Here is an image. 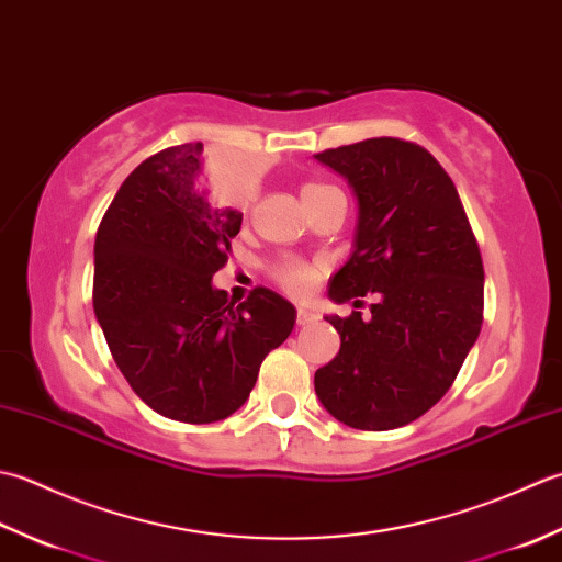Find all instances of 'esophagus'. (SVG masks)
<instances>
[{
  "label": "esophagus",
  "instance_id": "34e87169",
  "mask_svg": "<svg viewBox=\"0 0 562 562\" xmlns=\"http://www.w3.org/2000/svg\"><path fill=\"white\" fill-rule=\"evenodd\" d=\"M315 319H317V313L311 311V307H297V317H295L297 325H311Z\"/></svg>",
  "mask_w": 562,
  "mask_h": 562
}]
</instances>
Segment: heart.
Segmentation results:
<instances>
[{
    "label": "heart",
    "mask_w": 562,
    "mask_h": 562,
    "mask_svg": "<svg viewBox=\"0 0 562 562\" xmlns=\"http://www.w3.org/2000/svg\"><path fill=\"white\" fill-rule=\"evenodd\" d=\"M327 191H335V187L319 184V181H307V184L301 187L303 203L323 196ZM273 277H277L281 289H285L289 293H305L315 281V271L301 259H285L277 267V271H273Z\"/></svg>",
    "instance_id": "1"
}]
</instances>
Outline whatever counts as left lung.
I'll use <instances>...</instances> for the list:
<instances>
[{"label": "left lung", "mask_w": 562, "mask_h": 562, "mask_svg": "<svg viewBox=\"0 0 562 562\" xmlns=\"http://www.w3.org/2000/svg\"><path fill=\"white\" fill-rule=\"evenodd\" d=\"M315 159L345 177L359 203L353 251L329 297L375 295L369 319L327 317L341 347L315 371V393L347 427H405L446 395L480 335L475 235L451 177L417 143L371 137Z\"/></svg>", "instance_id": "left-lung-1"}]
</instances>
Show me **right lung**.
<instances>
[{"instance_id":"right-lung-1","label":"right lung","mask_w":562,"mask_h":562,"mask_svg":"<svg viewBox=\"0 0 562 562\" xmlns=\"http://www.w3.org/2000/svg\"><path fill=\"white\" fill-rule=\"evenodd\" d=\"M203 145L147 157L123 181L94 243V315L135 395L162 417L211 425L245 405L295 307L269 289L245 303L213 285L243 213L211 203Z\"/></svg>"}]
</instances>
